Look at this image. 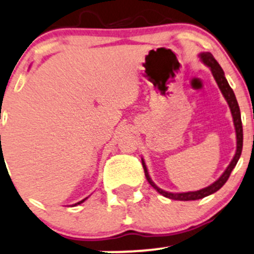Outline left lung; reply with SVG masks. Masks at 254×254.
Wrapping results in <instances>:
<instances>
[{"label": "left lung", "instance_id": "left-lung-1", "mask_svg": "<svg viewBox=\"0 0 254 254\" xmlns=\"http://www.w3.org/2000/svg\"><path fill=\"white\" fill-rule=\"evenodd\" d=\"M200 59L202 61L204 62L206 66L211 69V73H213L214 78H215L216 83H218L219 88H220L221 93H223L224 98L226 99L227 104H229L230 110H231L232 114V119H234V125H235V129H236V139H237V149H236V154H235L234 159L230 163V165L227 166V169L225 170V172L220 176V179L218 181L214 182L213 185L208 186V187L203 188V190H195V192H186V193H170L166 192V190H163L161 188H159L158 186L154 184L151 181L150 176L148 174V170H146V166L144 164V160L142 159V164H143V169H144V174L146 180H148L149 184L151 185V187L155 188L160 194H163L164 197L170 198V199H175V200H197V199H202V198L206 197V195L211 194V193H215L216 190H220L221 187L225 185V182L229 180L230 174L234 170V167L236 166L237 161H239L240 156H241L242 153V145H244V130H242V121H241V112H240V108L239 104H237L236 96H235L234 90H232L231 87L227 83L226 78H225L224 70L220 67V64L216 62V60L214 59L213 55L210 52H203L200 54Z\"/></svg>", "mask_w": 254, "mask_h": 254}]
</instances>
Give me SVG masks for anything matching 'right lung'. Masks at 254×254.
<instances>
[{
  "instance_id": "1",
  "label": "right lung",
  "mask_w": 254,
  "mask_h": 254,
  "mask_svg": "<svg viewBox=\"0 0 254 254\" xmlns=\"http://www.w3.org/2000/svg\"><path fill=\"white\" fill-rule=\"evenodd\" d=\"M0 137H1V135H0ZM85 199H87V198H85ZM85 199H83V200H80V202L75 203V204H74V205H77V204H80V203H83V202H84V200H85Z\"/></svg>"
}]
</instances>
